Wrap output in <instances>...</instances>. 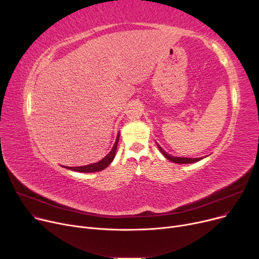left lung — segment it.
I'll return each instance as SVG.
<instances>
[{
  "instance_id": "8db88e82",
  "label": "left lung",
  "mask_w": 259,
  "mask_h": 259,
  "mask_svg": "<svg viewBox=\"0 0 259 259\" xmlns=\"http://www.w3.org/2000/svg\"><path fill=\"white\" fill-rule=\"evenodd\" d=\"M157 147H158V149L160 150V152L162 153V155H164L167 159H169V160H171L173 162H176V164H191V162H195V161H198V160L202 159L201 157H199V158H188V157H175V156H171L167 152H165L164 150H162L161 147H159L158 145H157Z\"/></svg>"
}]
</instances>
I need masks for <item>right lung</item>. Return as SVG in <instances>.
Listing matches in <instances>:
<instances>
[{
  "instance_id": "right-lung-1",
  "label": "right lung",
  "mask_w": 259,
  "mask_h": 259,
  "mask_svg": "<svg viewBox=\"0 0 259 259\" xmlns=\"http://www.w3.org/2000/svg\"><path fill=\"white\" fill-rule=\"evenodd\" d=\"M119 137V135H118ZM118 137L114 143V146L112 147L111 151L109 152V154L106 155V157H104L102 160L95 162V164H91V165H87V166H81V167H65L67 169H70L73 171H77V172H81V173H88V172H97V171H101L104 170L106 167H108L109 165L111 164L114 156H115V151H116V146L118 143Z\"/></svg>"
}]
</instances>
